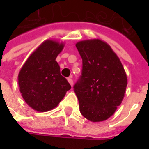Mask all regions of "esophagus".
Instances as JSON below:
<instances>
[{
	"instance_id": "34e87169",
	"label": "esophagus",
	"mask_w": 149,
	"mask_h": 149,
	"mask_svg": "<svg viewBox=\"0 0 149 149\" xmlns=\"http://www.w3.org/2000/svg\"><path fill=\"white\" fill-rule=\"evenodd\" d=\"M67 80H68V82H69V83L70 84V85L73 86V79H72V76L68 78V79H67Z\"/></svg>"
}]
</instances>
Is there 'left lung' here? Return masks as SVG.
<instances>
[{
    "label": "left lung",
    "mask_w": 149,
    "mask_h": 149,
    "mask_svg": "<svg viewBox=\"0 0 149 149\" xmlns=\"http://www.w3.org/2000/svg\"><path fill=\"white\" fill-rule=\"evenodd\" d=\"M83 67L74 86L79 110L91 122L110 118L121 104L128 79L123 66L110 45L99 39L76 43Z\"/></svg>",
    "instance_id": "1"
}]
</instances>
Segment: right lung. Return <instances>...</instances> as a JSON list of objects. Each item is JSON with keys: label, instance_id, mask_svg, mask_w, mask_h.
<instances>
[{"label": "right lung", "instance_id": "1", "mask_svg": "<svg viewBox=\"0 0 149 149\" xmlns=\"http://www.w3.org/2000/svg\"><path fill=\"white\" fill-rule=\"evenodd\" d=\"M65 44L46 40L38 46L21 67L18 74L20 92L26 103L37 112H47L59 104L71 89L60 74L55 60Z\"/></svg>", "mask_w": 149, "mask_h": 149}]
</instances>
